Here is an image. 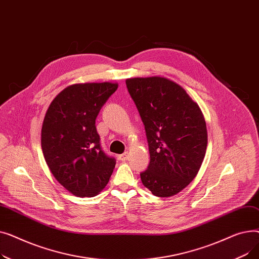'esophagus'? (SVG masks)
Masks as SVG:
<instances>
[{
    "label": "esophagus",
    "mask_w": 259,
    "mask_h": 259,
    "mask_svg": "<svg viewBox=\"0 0 259 259\" xmlns=\"http://www.w3.org/2000/svg\"><path fill=\"white\" fill-rule=\"evenodd\" d=\"M128 156H129V153H128V152H125V153H122V154L118 155V159L121 160V161H124V160H127Z\"/></svg>",
    "instance_id": "34e87169"
}]
</instances>
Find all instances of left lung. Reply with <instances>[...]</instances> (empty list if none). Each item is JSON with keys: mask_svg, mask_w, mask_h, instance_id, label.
Here are the masks:
<instances>
[{"mask_svg": "<svg viewBox=\"0 0 259 259\" xmlns=\"http://www.w3.org/2000/svg\"><path fill=\"white\" fill-rule=\"evenodd\" d=\"M126 85L144 122L150 153L142 183L158 197L178 194L195 179L205 158V117L186 90L167 77H132Z\"/></svg>", "mask_w": 259, "mask_h": 259, "instance_id": "1", "label": "left lung"}]
</instances>
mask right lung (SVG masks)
Listing matches in <instances>:
<instances>
[{"label":"right lung","mask_w":259,"mask_h":259,"mask_svg":"<svg viewBox=\"0 0 259 259\" xmlns=\"http://www.w3.org/2000/svg\"><path fill=\"white\" fill-rule=\"evenodd\" d=\"M117 83H81L62 90L44 117L40 145L52 175L78 197H93L107 186L115 159L101 148L95 119Z\"/></svg>","instance_id":"right-lung-1"}]
</instances>
